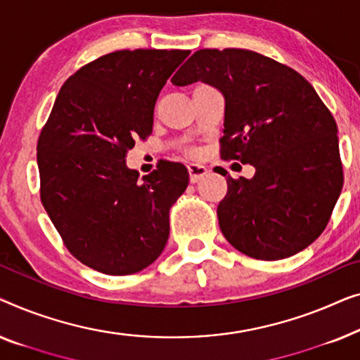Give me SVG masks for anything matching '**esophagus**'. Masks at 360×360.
Segmentation results:
<instances>
[{"mask_svg": "<svg viewBox=\"0 0 360 360\" xmlns=\"http://www.w3.org/2000/svg\"><path fill=\"white\" fill-rule=\"evenodd\" d=\"M189 169V176H191V182H197L199 179L204 178V176L209 173V169L202 165H189L187 166Z\"/></svg>", "mask_w": 360, "mask_h": 360, "instance_id": "obj_1", "label": "esophagus"}]
</instances>
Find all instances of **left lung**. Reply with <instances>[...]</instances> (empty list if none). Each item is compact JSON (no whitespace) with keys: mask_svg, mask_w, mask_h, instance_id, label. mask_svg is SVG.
<instances>
[{"mask_svg":"<svg viewBox=\"0 0 360 360\" xmlns=\"http://www.w3.org/2000/svg\"><path fill=\"white\" fill-rule=\"evenodd\" d=\"M195 81L225 96L221 160L256 168L251 179L221 174L224 236L261 261L305 250L326 229L344 182L330 109L300 73L252 50H197L171 83Z\"/></svg>","mask_w":360,"mask_h":360,"instance_id":"8db88e82","label":"left lung"}]
</instances>
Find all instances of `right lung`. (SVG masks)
Wrapping results in <instances>:
<instances>
[{"mask_svg": "<svg viewBox=\"0 0 360 360\" xmlns=\"http://www.w3.org/2000/svg\"><path fill=\"white\" fill-rule=\"evenodd\" d=\"M189 50H117L73 73L37 141L40 200L63 245L108 276L148 267L169 236L186 166L160 160L139 179L125 158L153 130L160 91Z\"/></svg>", "mask_w": 360, "mask_h": 360, "instance_id": "obj_1", "label": "right lung"}]
</instances>
